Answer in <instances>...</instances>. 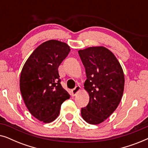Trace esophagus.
Segmentation results:
<instances>
[{
	"label": "esophagus",
	"instance_id": "obj_1",
	"mask_svg": "<svg viewBox=\"0 0 148 148\" xmlns=\"http://www.w3.org/2000/svg\"><path fill=\"white\" fill-rule=\"evenodd\" d=\"M80 89H81V88H80L79 86H77L74 89H73V90H71V94H72V96H75V95H76L77 94V93H78L79 92Z\"/></svg>",
	"mask_w": 148,
	"mask_h": 148
}]
</instances>
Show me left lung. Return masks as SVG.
<instances>
[{
    "label": "left lung",
    "instance_id": "obj_1",
    "mask_svg": "<svg viewBox=\"0 0 148 148\" xmlns=\"http://www.w3.org/2000/svg\"><path fill=\"white\" fill-rule=\"evenodd\" d=\"M78 53L86 69L84 88L90 96V102L82 108L81 114L89 124H100L112 114L121 102L124 73L116 56L104 46L89 47Z\"/></svg>",
    "mask_w": 148,
    "mask_h": 148
}]
</instances>
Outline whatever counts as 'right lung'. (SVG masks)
<instances>
[{"mask_svg":"<svg viewBox=\"0 0 148 148\" xmlns=\"http://www.w3.org/2000/svg\"><path fill=\"white\" fill-rule=\"evenodd\" d=\"M70 50L64 42L48 40L34 50L21 70L19 86L24 103L35 118L45 123L57 118L62 102L70 98L58 71Z\"/></svg>","mask_w":148,"mask_h":148,"instance_id":"add662e5","label":"right lung"}]
</instances>
